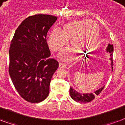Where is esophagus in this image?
Listing matches in <instances>:
<instances>
[{"label":"esophagus","instance_id":"obj_1","mask_svg":"<svg viewBox=\"0 0 125 125\" xmlns=\"http://www.w3.org/2000/svg\"><path fill=\"white\" fill-rule=\"evenodd\" d=\"M59 67L62 68V69H65V68H66V65L65 64L61 62H59Z\"/></svg>","mask_w":125,"mask_h":125}]
</instances>
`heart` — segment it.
Listing matches in <instances>:
<instances>
[{
  "mask_svg": "<svg viewBox=\"0 0 125 125\" xmlns=\"http://www.w3.org/2000/svg\"><path fill=\"white\" fill-rule=\"evenodd\" d=\"M100 36L98 24L95 22L88 20L74 21L66 23L62 31L54 29L49 40L50 49L53 52L61 51L71 41V46L75 51L80 52L86 50V52L96 48ZM74 52L72 49H66L61 52L59 58L64 61H70L74 58Z\"/></svg>",
  "mask_w": 125,
  "mask_h": 125,
  "instance_id": "obj_1",
  "label": "heart"
}]
</instances>
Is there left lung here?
<instances>
[{
  "label": "left lung",
  "mask_w": 125,
  "mask_h": 125,
  "mask_svg": "<svg viewBox=\"0 0 125 125\" xmlns=\"http://www.w3.org/2000/svg\"><path fill=\"white\" fill-rule=\"evenodd\" d=\"M113 44H109V46L106 49L107 52H109L110 53V56H113ZM111 65L113 66V58H111ZM113 69V66H112ZM104 87L101 88L99 90H97L96 91L94 92V93H86V94H82L80 93H78L74 89H73L72 87L70 88V94L71 98L73 99L74 101H76V102H79V103H89L92 101L93 99H94L96 95H99V94L101 93V91L103 90Z\"/></svg>",
  "instance_id": "left-lung-1"
}]
</instances>
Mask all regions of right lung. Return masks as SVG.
Returning a JSON list of instances; mask_svg holds the SVG:
<instances>
[{"label":"right lung","mask_w":125,"mask_h":125,"mask_svg":"<svg viewBox=\"0 0 125 125\" xmlns=\"http://www.w3.org/2000/svg\"><path fill=\"white\" fill-rule=\"evenodd\" d=\"M57 17L36 14L24 19L16 29L9 49V72L22 99L32 103L48 96L50 83L59 66L51 52L46 35Z\"/></svg>","instance_id":"1"}]
</instances>
